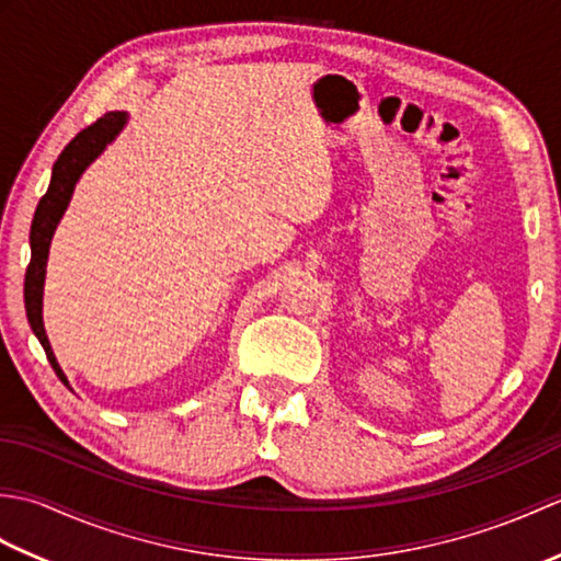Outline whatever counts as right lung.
<instances>
[{"mask_svg":"<svg viewBox=\"0 0 561 561\" xmlns=\"http://www.w3.org/2000/svg\"><path fill=\"white\" fill-rule=\"evenodd\" d=\"M125 125H127V113L111 111L103 117H99L91 127L81 129V133L69 141L53 165L50 185H47V193L38 202V209H35V217L31 224V262L26 270V282H23V301H26V316H28V325L33 330V335L43 344L47 362H50L57 378L62 380L67 388H69V380L62 371V366H59L55 359V352L50 347V340H47L45 325H43V289H45L47 255H50V243L57 231V224L65 217L79 178L105 149H108V145H113L115 137L125 129Z\"/></svg>","mask_w":561,"mask_h":561,"instance_id":"right-lung-1","label":"right lung"}]
</instances>
